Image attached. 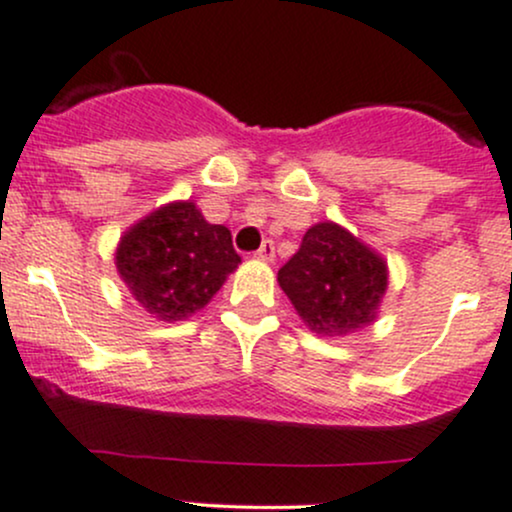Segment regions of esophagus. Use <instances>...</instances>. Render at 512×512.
I'll list each match as a JSON object with an SVG mask.
<instances>
[{"label": "esophagus", "mask_w": 512, "mask_h": 512, "mask_svg": "<svg viewBox=\"0 0 512 512\" xmlns=\"http://www.w3.org/2000/svg\"><path fill=\"white\" fill-rule=\"evenodd\" d=\"M255 257H260V260H265V262H272L274 260V242L272 240L262 242L260 250L255 252Z\"/></svg>", "instance_id": "34e87169"}]
</instances>
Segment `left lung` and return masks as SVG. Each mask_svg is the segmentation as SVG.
<instances>
[{
    "mask_svg": "<svg viewBox=\"0 0 512 512\" xmlns=\"http://www.w3.org/2000/svg\"><path fill=\"white\" fill-rule=\"evenodd\" d=\"M277 279L311 331L348 336L378 314L387 267L383 257L341 225L319 223L306 230Z\"/></svg>",
    "mask_w": 512,
    "mask_h": 512,
    "instance_id": "1",
    "label": "left lung"
}]
</instances>
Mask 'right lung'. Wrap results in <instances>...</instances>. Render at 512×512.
<instances>
[{
  "label": "right lung",
  "instance_id": "right-lung-1",
  "mask_svg": "<svg viewBox=\"0 0 512 512\" xmlns=\"http://www.w3.org/2000/svg\"><path fill=\"white\" fill-rule=\"evenodd\" d=\"M117 272L134 299L161 321L203 309L238 267L225 225H211L191 201L169 203L120 240Z\"/></svg>",
  "mask_w": 512,
  "mask_h": 512
}]
</instances>
